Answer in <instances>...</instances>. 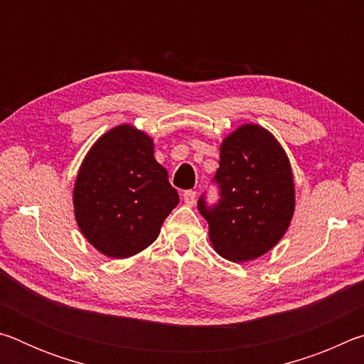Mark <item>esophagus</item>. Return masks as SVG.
<instances>
[{
    "label": "esophagus",
    "mask_w": 364,
    "mask_h": 364,
    "mask_svg": "<svg viewBox=\"0 0 364 364\" xmlns=\"http://www.w3.org/2000/svg\"><path fill=\"white\" fill-rule=\"evenodd\" d=\"M183 199H184V204H186V205H193L196 202V191H193V189L184 191Z\"/></svg>",
    "instance_id": "1"
}]
</instances>
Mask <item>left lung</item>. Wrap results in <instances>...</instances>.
I'll return each mask as SVG.
<instances>
[{
  "label": "left lung",
  "instance_id": "8db88e82",
  "mask_svg": "<svg viewBox=\"0 0 364 364\" xmlns=\"http://www.w3.org/2000/svg\"><path fill=\"white\" fill-rule=\"evenodd\" d=\"M213 176L217 204L205 196L197 208L208 223L213 249L226 260L249 262L267 254L284 236L295 194L286 152L264 128L242 125L225 138Z\"/></svg>",
  "mask_w": 364,
  "mask_h": 364
}]
</instances>
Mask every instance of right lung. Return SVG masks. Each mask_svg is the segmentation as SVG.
I'll list each match as a JSON object with an SVG mask.
<instances>
[{
	"label": "right lung",
	"instance_id": "1",
	"mask_svg": "<svg viewBox=\"0 0 364 364\" xmlns=\"http://www.w3.org/2000/svg\"><path fill=\"white\" fill-rule=\"evenodd\" d=\"M178 202L167 170L154 159L152 139L130 125L96 141L73 188L80 231L112 258L136 255L156 241Z\"/></svg>",
	"mask_w": 364,
	"mask_h": 364
}]
</instances>
